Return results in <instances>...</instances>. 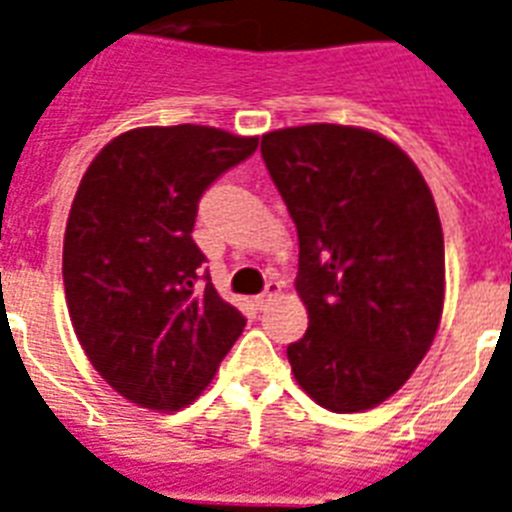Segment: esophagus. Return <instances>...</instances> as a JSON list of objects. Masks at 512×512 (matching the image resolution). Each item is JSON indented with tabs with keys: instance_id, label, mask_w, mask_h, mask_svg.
Wrapping results in <instances>:
<instances>
[{
	"instance_id": "1",
	"label": "esophagus",
	"mask_w": 512,
	"mask_h": 512,
	"mask_svg": "<svg viewBox=\"0 0 512 512\" xmlns=\"http://www.w3.org/2000/svg\"><path fill=\"white\" fill-rule=\"evenodd\" d=\"M282 293V285L277 280H272V282H266V290L261 295H256V306L259 308H266L269 306V303L274 301V298H277V295Z\"/></svg>"
}]
</instances>
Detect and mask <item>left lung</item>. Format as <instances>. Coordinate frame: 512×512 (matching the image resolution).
<instances>
[{
	"label": "left lung",
	"instance_id": "8db88e82",
	"mask_svg": "<svg viewBox=\"0 0 512 512\" xmlns=\"http://www.w3.org/2000/svg\"><path fill=\"white\" fill-rule=\"evenodd\" d=\"M261 156L301 246L308 329L287 345L295 382L335 413L374 408L408 382L442 319L432 190L400 146L348 125L274 130Z\"/></svg>",
	"mask_w": 512,
	"mask_h": 512
}]
</instances>
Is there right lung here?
Returning <instances> with one entry per match:
<instances>
[{
  "instance_id": "right-lung-1",
  "label": "right lung",
  "mask_w": 512,
  "mask_h": 512,
  "mask_svg": "<svg viewBox=\"0 0 512 512\" xmlns=\"http://www.w3.org/2000/svg\"><path fill=\"white\" fill-rule=\"evenodd\" d=\"M256 146L206 125L135 128L80 180L62 251L67 308L88 361L130 403H193L246 327L190 232L204 190Z\"/></svg>"
}]
</instances>
